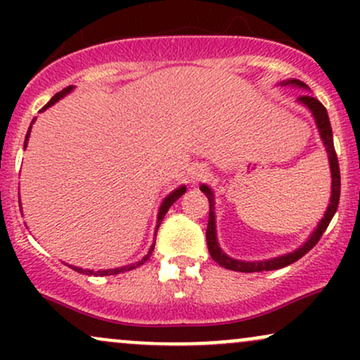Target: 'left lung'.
<instances>
[{"mask_svg":"<svg viewBox=\"0 0 360 360\" xmlns=\"http://www.w3.org/2000/svg\"><path fill=\"white\" fill-rule=\"evenodd\" d=\"M72 91H74V86H69V88L62 89L60 93L53 94V96L51 98V101H49L47 105H45L42 110H40V113H42V111H45V110H49V108H51V106L56 105V103L59 101V100H62V98H64V96H68V94H69V93H72ZM35 120H37V118L32 120L30 127H28V131H27V135H25V143H23V148H27V146H28V139H30L32 125H34V123H35ZM184 191H186V189L183 188V186H181V188L174 189V191H172L171 194H169V196L164 198L162 205H160V208H159V213H157L155 235H157V230H159V226H160V221H162V220H164V217H166L167 210L171 208V205L174 203V201L177 200V198H179L181 194H183ZM18 205H20V212H22V194H20V184H18ZM154 245H155V240H154V243H152V245H150V249H148V252H147V255H146V257H142V259L139 260V262H135V264H128V266H125V267H117V269H105V271H98V272H94V271H89V269H82V267H77V266H69V267H71V269H74V271H77V272H84V274H94V276H110V274H120V272H123V271H131V269H135V267L142 266V264L146 262V260H147L148 257H150V254H152V252H154ZM210 252H212V257H213V259H217V252H214V249H212V250H210Z\"/></svg>","mask_w":360,"mask_h":360,"instance_id":"8db88e82","label":"left lung"}]
</instances>
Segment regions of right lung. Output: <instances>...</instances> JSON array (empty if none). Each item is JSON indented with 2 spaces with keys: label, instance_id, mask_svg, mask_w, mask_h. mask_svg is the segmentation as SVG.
Wrapping results in <instances>:
<instances>
[{
  "label": "right lung",
  "instance_id": "obj_1",
  "mask_svg": "<svg viewBox=\"0 0 360 360\" xmlns=\"http://www.w3.org/2000/svg\"><path fill=\"white\" fill-rule=\"evenodd\" d=\"M283 86H298L301 89H307V86L300 84L296 81H284L281 82ZM298 101L303 106H307L309 113H311L313 120H315L318 134H320L321 142H323L326 154H328V164H330V172H332V191H330V203L326 206V212L321 218L320 223H318V229L313 232V237L309 238L307 243L300 247V249L289 252V254L279 255V257L264 260V262H245V260H237L229 257L225 252L221 250L220 243H218V237H217V214H214V194L212 191V188L206 184H201L200 189L206 194L210 201V220H208V229H206V242H208V250L214 249L217 252V260L221 267L230 271H240V272H252V271H272V269H281V267H286L289 264L296 262L301 255L307 254V252L311 249L313 245L318 242V238L321 237V233L325 232V229L328 226L330 220L337 212L338 206V198H340V169H338V160H337V154H335V147H333V134H332V127H330V120H328V113H326L325 106L321 105L320 101L315 100L311 96H301L298 98ZM212 254V252H210Z\"/></svg>",
  "mask_w": 360,
  "mask_h": 360
}]
</instances>
